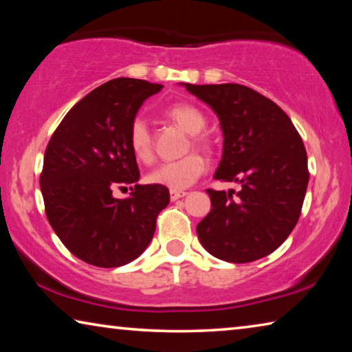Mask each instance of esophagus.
<instances>
[{"instance_id": "obj_1", "label": "esophagus", "mask_w": 352, "mask_h": 352, "mask_svg": "<svg viewBox=\"0 0 352 352\" xmlns=\"http://www.w3.org/2000/svg\"><path fill=\"white\" fill-rule=\"evenodd\" d=\"M170 200L172 201H175V200H178V199H182V197H184V195H186L188 192H184V190H175V189H170Z\"/></svg>"}]
</instances>
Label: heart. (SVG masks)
<instances>
[{
    "label": "heart",
    "instance_id": "obj_1",
    "mask_svg": "<svg viewBox=\"0 0 352 352\" xmlns=\"http://www.w3.org/2000/svg\"><path fill=\"white\" fill-rule=\"evenodd\" d=\"M166 116L172 122L177 124L178 127L183 129L184 132L192 135V144L195 147L205 148V151L210 148V142L204 136L199 135L206 126V119L197 107L184 102L174 104L166 110ZM129 146L132 148V153L138 162L151 163L153 160L152 135L144 119L136 118L130 124ZM205 169L206 162L204 157H200L199 153H189L182 160H177V162H169L157 166L152 172H148L147 182L151 184H157V186L180 190L189 188L190 184L204 174Z\"/></svg>",
    "mask_w": 352,
    "mask_h": 352
}]
</instances>
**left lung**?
<instances>
[{
  "label": "left lung",
  "mask_w": 352,
  "mask_h": 352,
  "mask_svg": "<svg viewBox=\"0 0 352 352\" xmlns=\"http://www.w3.org/2000/svg\"><path fill=\"white\" fill-rule=\"evenodd\" d=\"M182 87L210 105L223 135L216 180L241 190L206 189L211 211L197 225L201 245L217 259L245 264L264 258L287 239L300 219L309 170L307 153L290 118L239 83Z\"/></svg>",
  "instance_id": "8db88e82"
}]
</instances>
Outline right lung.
I'll list each match as a JSON object with an SVG mask.
<instances>
[{
  "mask_svg": "<svg viewBox=\"0 0 352 352\" xmlns=\"http://www.w3.org/2000/svg\"><path fill=\"white\" fill-rule=\"evenodd\" d=\"M163 85L118 77L80 99L51 136L40 175L46 217L58 239L87 264L111 269L138 258L151 243L169 189L138 184L129 146L140 107ZM132 184L126 199L112 190Z\"/></svg>",
  "mask_w": 352,
  "mask_h": 352,
  "instance_id": "add662e5",
  "label": "right lung"
}]
</instances>
